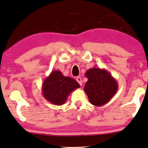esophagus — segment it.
I'll return each instance as SVG.
<instances>
[{
	"instance_id": "esophagus-1",
	"label": "esophagus",
	"mask_w": 148,
	"mask_h": 148,
	"mask_svg": "<svg viewBox=\"0 0 148 148\" xmlns=\"http://www.w3.org/2000/svg\"><path fill=\"white\" fill-rule=\"evenodd\" d=\"M76 80L79 83V84L80 85V86H82V79H81V78H80V77H77V78H76Z\"/></svg>"
}]
</instances>
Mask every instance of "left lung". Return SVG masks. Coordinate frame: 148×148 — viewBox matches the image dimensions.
Returning a JSON list of instances; mask_svg holds the SVG:
<instances>
[{
  "mask_svg": "<svg viewBox=\"0 0 148 148\" xmlns=\"http://www.w3.org/2000/svg\"><path fill=\"white\" fill-rule=\"evenodd\" d=\"M88 78L84 88L89 101L95 106H101L108 103L118 90V82L110 72L105 69L93 68L86 72Z\"/></svg>",
  "mask_w": 148,
  "mask_h": 148,
  "instance_id": "8db88e82",
  "label": "left lung"
}]
</instances>
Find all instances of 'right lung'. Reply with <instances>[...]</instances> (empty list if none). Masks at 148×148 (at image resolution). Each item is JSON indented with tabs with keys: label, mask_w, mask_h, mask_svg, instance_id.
Instances as JSON below:
<instances>
[{
	"label": "right lung",
	"mask_w": 148,
	"mask_h": 148,
	"mask_svg": "<svg viewBox=\"0 0 148 148\" xmlns=\"http://www.w3.org/2000/svg\"><path fill=\"white\" fill-rule=\"evenodd\" d=\"M79 88L80 85L76 80L55 70L44 80L42 91L44 99L48 102L61 106L64 104L69 94Z\"/></svg>",
	"instance_id": "add662e5"
}]
</instances>
